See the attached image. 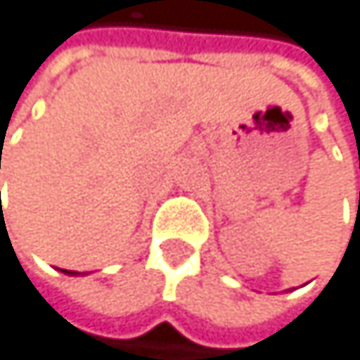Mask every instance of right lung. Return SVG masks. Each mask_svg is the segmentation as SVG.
Segmentation results:
<instances>
[{"label": "right lung", "mask_w": 360, "mask_h": 360, "mask_svg": "<svg viewBox=\"0 0 360 360\" xmlns=\"http://www.w3.org/2000/svg\"><path fill=\"white\" fill-rule=\"evenodd\" d=\"M64 272H66V274H73V272H68V270H64ZM75 274H77V272H75Z\"/></svg>", "instance_id": "obj_1"}]
</instances>
